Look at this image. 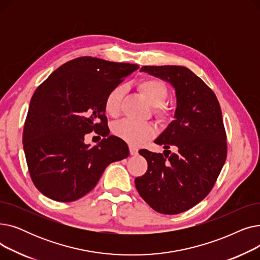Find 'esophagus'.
<instances>
[{
  "instance_id": "1",
  "label": "esophagus",
  "mask_w": 260,
  "mask_h": 260,
  "mask_svg": "<svg viewBox=\"0 0 260 260\" xmlns=\"http://www.w3.org/2000/svg\"><path fill=\"white\" fill-rule=\"evenodd\" d=\"M129 153H131L132 156L137 155V154H138V148L133 146V145H129Z\"/></svg>"
}]
</instances>
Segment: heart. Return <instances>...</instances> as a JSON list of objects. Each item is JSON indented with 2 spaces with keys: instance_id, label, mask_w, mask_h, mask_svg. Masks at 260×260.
Here are the masks:
<instances>
[{
  "instance_id": "heart-1",
  "label": "heart",
  "mask_w": 260,
  "mask_h": 260,
  "mask_svg": "<svg viewBox=\"0 0 260 260\" xmlns=\"http://www.w3.org/2000/svg\"><path fill=\"white\" fill-rule=\"evenodd\" d=\"M139 88L147 101L154 106L157 118L161 121L169 120L172 112L165 104V101L168 98L167 85L159 79L147 78L140 82ZM125 90L124 85H118L107 93L104 102V108L107 115L112 117H117L119 115ZM113 133L128 144L138 146L146 140L152 139L156 134V129L151 123L124 119L115 123L113 125Z\"/></svg>"
}]
</instances>
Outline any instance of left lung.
Listing matches in <instances>:
<instances>
[{
    "label": "left lung",
    "instance_id": "obj_1",
    "mask_svg": "<svg viewBox=\"0 0 260 260\" xmlns=\"http://www.w3.org/2000/svg\"><path fill=\"white\" fill-rule=\"evenodd\" d=\"M140 72L168 82L175 90L174 120L155 143L166 154L139 151L147 171L135 179L144 201L158 213L187 211L211 192L226 158V139L221 108L213 90L184 66H143Z\"/></svg>",
    "mask_w": 260,
    "mask_h": 260
}]
</instances>
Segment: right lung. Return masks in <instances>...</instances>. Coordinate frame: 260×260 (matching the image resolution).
<instances>
[{"instance_id":"add662e5","label":"right lung","mask_w":260,"mask_h":260,"mask_svg":"<svg viewBox=\"0 0 260 260\" xmlns=\"http://www.w3.org/2000/svg\"><path fill=\"white\" fill-rule=\"evenodd\" d=\"M139 68L81 57L57 68L35 91L27 113L23 147L34 184L46 197L71 202L86 195L112 162L128 157L127 144L109 136L107 93ZM105 139L91 148L84 136Z\"/></svg>"}]
</instances>
